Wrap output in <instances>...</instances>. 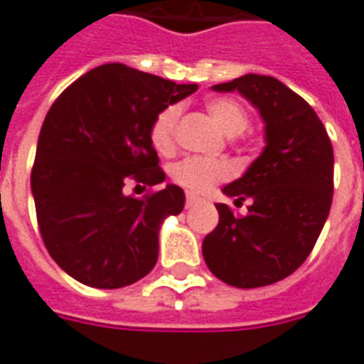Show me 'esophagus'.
Segmentation results:
<instances>
[{"label": "esophagus", "instance_id": "esophagus-1", "mask_svg": "<svg viewBox=\"0 0 364 364\" xmlns=\"http://www.w3.org/2000/svg\"><path fill=\"white\" fill-rule=\"evenodd\" d=\"M202 202V198L196 194H186V208H194L196 203Z\"/></svg>", "mask_w": 364, "mask_h": 364}]
</instances>
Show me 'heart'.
Segmentation results:
<instances>
[{"label":"heart","mask_w":364,"mask_h":364,"mask_svg":"<svg viewBox=\"0 0 364 364\" xmlns=\"http://www.w3.org/2000/svg\"><path fill=\"white\" fill-rule=\"evenodd\" d=\"M205 109L225 135L235 136L249 127V113L243 105L231 97H215L210 100ZM180 119V107L168 105L164 107L151 125V143L161 154L174 153L176 146V125ZM231 176V166L223 161L211 159H184L172 168L174 182L184 186L190 192H208L218 182Z\"/></svg>","instance_id":"1"}]
</instances>
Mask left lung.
Segmentation results:
<instances>
[{"mask_svg":"<svg viewBox=\"0 0 364 364\" xmlns=\"http://www.w3.org/2000/svg\"><path fill=\"white\" fill-rule=\"evenodd\" d=\"M215 92H239L264 121L267 146L218 203V228L202 245L208 269L225 284L259 288L290 277L318 241L333 200V146L311 105L272 76L245 74Z\"/></svg>","mask_w":364,"mask_h":364,"instance_id":"left-lung-1","label":"left lung"}]
</instances>
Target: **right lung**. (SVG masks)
Instances as JSON below:
<instances>
[{
  "instance_id": "1",
  "label": "right lung",
  "mask_w": 364,
  "mask_h": 364,
  "mask_svg": "<svg viewBox=\"0 0 364 364\" xmlns=\"http://www.w3.org/2000/svg\"><path fill=\"white\" fill-rule=\"evenodd\" d=\"M196 90L112 63L80 76L46 113L31 172L38 229L82 284L123 288L156 264L162 221L182 211L184 190L168 184L135 198L125 186L164 182L151 125Z\"/></svg>"
}]
</instances>
